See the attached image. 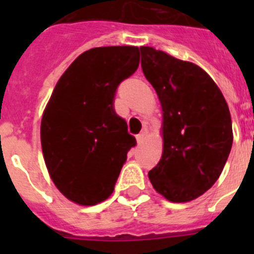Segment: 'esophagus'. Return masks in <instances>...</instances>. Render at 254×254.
I'll list each match as a JSON object with an SVG mask.
<instances>
[{
    "label": "esophagus",
    "instance_id": "obj_1",
    "mask_svg": "<svg viewBox=\"0 0 254 254\" xmlns=\"http://www.w3.org/2000/svg\"><path fill=\"white\" fill-rule=\"evenodd\" d=\"M147 133H149V131H147V128H143L142 131H141L140 133H138L137 136H136V140H137V142H138V143L142 142V141L147 137Z\"/></svg>",
    "mask_w": 254,
    "mask_h": 254
}]
</instances>
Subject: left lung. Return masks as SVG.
Masks as SVG:
<instances>
[{"label": "left lung", "mask_w": 254, "mask_h": 254, "mask_svg": "<svg viewBox=\"0 0 254 254\" xmlns=\"http://www.w3.org/2000/svg\"><path fill=\"white\" fill-rule=\"evenodd\" d=\"M141 67L163 112V154L149 172L170 202H190L214 186L233 145L232 117L205 69L152 47H140Z\"/></svg>", "instance_id": "1"}]
</instances>
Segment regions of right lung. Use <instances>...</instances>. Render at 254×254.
<instances>
[{
  "label": "right lung",
  "mask_w": 254,
  "mask_h": 254,
  "mask_svg": "<svg viewBox=\"0 0 254 254\" xmlns=\"http://www.w3.org/2000/svg\"><path fill=\"white\" fill-rule=\"evenodd\" d=\"M138 64V47L89 49L69 64L47 103L40 123L44 163L57 190L77 205H96L113 193L136 145L113 99Z\"/></svg>",
  "instance_id": "right-lung-1"
}]
</instances>
